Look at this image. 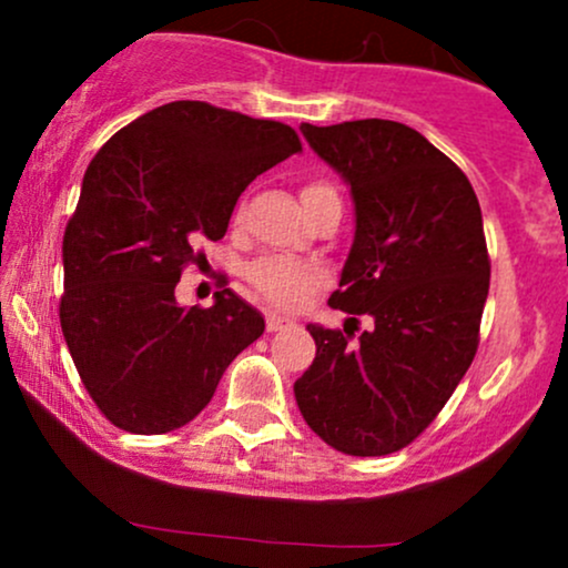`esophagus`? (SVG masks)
Returning a JSON list of instances; mask_svg holds the SVG:
<instances>
[{"label": "esophagus", "instance_id": "esophagus-1", "mask_svg": "<svg viewBox=\"0 0 568 568\" xmlns=\"http://www.w3.org/2000/svg\"><path fill=\"white\" fill-rule=\"evenodd\" d=\"M291 324H294V318L291 316H280V313H274V311L266 313V329L268 332L285 329V326H291Z\"/></svg>", "mask_w": 568, "mask_h": 568}]
</instances>
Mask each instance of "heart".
I'll return each instance as SVG.
<instances>
[{
  "label": "heart",
  "instance_id": "heart-1",
  "mask_svg": "<svg viewBox=\"0 0 568 568\" xmlns=\"http://www.w3.org/2000/svg\"><path fill=\"white\" fill-rule=\"evenodd\" d=\"M337 197L335 189L324 181H311L302 186V203L305 209L324 203V200ZM247 280L252 288L266 302L280 307H296L316 291V285L324 280L318 266L313 263L294 261V257L268 255L261 261H252L247 266Z\"/></svg>",
  "mask_w": 568,
  "mask_h": 568
}]
</instances>
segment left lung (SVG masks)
Returning <instances> with one entry per match:
<instances>
[{
    "mask_svg": "<svg viewBox=\"0 0 568 568\" xmlns=\"http://www.w3.org/2000/svg\"><path fill=\"white\" fill-rule=\"evenodd\" d=\"M300 131L354 203L329 305L374 326L348 343L307 324L316 359L294 382L296 404L341 454L387 456L439 415L478 348L489 294L480 205L467 175L409 125L371 118Z\"/></svg>",
    "mask_w": 568,
    "mask_h": 568,
    "instance_id": "obj_1",
    "label": "left lung"
}]
</instances>
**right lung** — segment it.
<instances>
[{
	"mask_svg": "<svg viewBox=\"0 0 568 568\" xmlns=\"http://www.w3.org/2000/svg\"><path fill=\"white\" fill-rule=\"evenodd\" d=\"M302 151L291 125L173 101L95 153L62 239L60 324L90 398L118 428L168 434L205 409L266 324L236 291L181 307L175 285L220 242L257 175Z\"/></svg>",
	"mask_w": 568,
	"mask_h": 568,
	"instance_id": "1",
	"label": "right lung"
}]
</instances>
